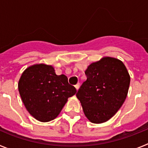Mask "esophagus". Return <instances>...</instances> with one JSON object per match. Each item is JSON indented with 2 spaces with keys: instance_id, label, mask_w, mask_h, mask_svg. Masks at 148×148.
Instances as JSON below:
<instances>
[{
  "instance_id": "esophagus-1",
  "label": "esophagus",
  "mask_w": 148,
  "mask_h": 148,
  "mask_svg": "<svg viewBox=\"0 0 148 148\" xmlns=\"http://www.w3.org/2000/svg\"><path fill=\"white\" fill-rule=\"evenodd\" d=\"M75 89H76V90H78V89H79V87H80V84H79V83L77 84L76 85H75Z\"/></svg>"
}]
</instances>
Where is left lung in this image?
Instances as JSON below:
<instances>
[{"instance_id": "obj_1", "label": "left lung", "mask_w": 148, "mask_h": 148, "mask_svg": "<svg viewBox=\"0 0 148 148\" xmlns=\"http://www.w3.org/2000/svg\"><path fill=\"white\" fill-rule=\"evenodd\" d=\"M85 74L87 80L80 87L76 97L90 122L104 123L125 102L130 87L129 73L121 61L103 57L90 64Z\"/></svg>"}]
</instances>
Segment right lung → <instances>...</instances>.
Masks as SVG:
<instances>
[{
    "mask_svg": "<svg viewBox=\"0 0 148 148\" xmlns=\"http://www.w3.org/2000/svg\"><path fill=\"white\" fill-rule=\"evenodd\" d=\"M18 91L29 114L41 122L55 119L68 98L77 92L66 75H57L54 67L45 64H33L23 72Z\"/></svg>",
    "mask_w": 148,
    "mask_h": 148,
    "instance_id": "obj_1",
    "label": "right lung"
}]
</instances>
